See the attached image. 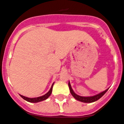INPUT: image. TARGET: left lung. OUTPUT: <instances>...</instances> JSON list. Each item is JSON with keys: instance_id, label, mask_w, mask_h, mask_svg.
Wrapping results in <instances>:
<instances>
[{"instance_id": "left-lung-1", "label": "left lung", "mask_w": 124, "mask_h": 124, "mask_svg": "<svg viewBox=\"0 0 124 124\" xmlns=\"http://www.w3.org/2000/svg\"><path fill=\"white\" fill-rule=\"evenodd\" d=\"M68 86L69 87H70V92H71V94H72V96L75 98L76 100L79 101H81V102H86V103H91V102H95L96 101H97L98 99H99L103 95H104L105 93L108 91L109 89H106V91H104L102 92V93H99L98 94L96 95V96H91V97H82V96H80L77 95L76 94L74 93L73 90L71 88V84H70V82L68 83Z\"/></svg>"}]
</instances>
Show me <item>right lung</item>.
<instances>
[{
    "label": "right lung",
    "mask_w": 124,
    "mask_h": 124,
    "mask_svg": "<svg viewBox=\"0 0 124 124\" xmlns=\"http://www.w3.org/2000/svg\"><path fill=\"white\" fill-rule=\"evenodd\" d=\"M53 84H53V85L51 86V89H50V90L49 91L48 93L45 94L44 96H42L41 97H36V98H28V97H25L23 96H22V95L20 94V96H21L22 97L23 99H25V101H27L30 102H33V103H35V102H40V101H44L45 99H46L49 96L51 95V93H52V89H53Z\"/></svg>",
    "instance_id": "obj_1"
}]
</instances>
